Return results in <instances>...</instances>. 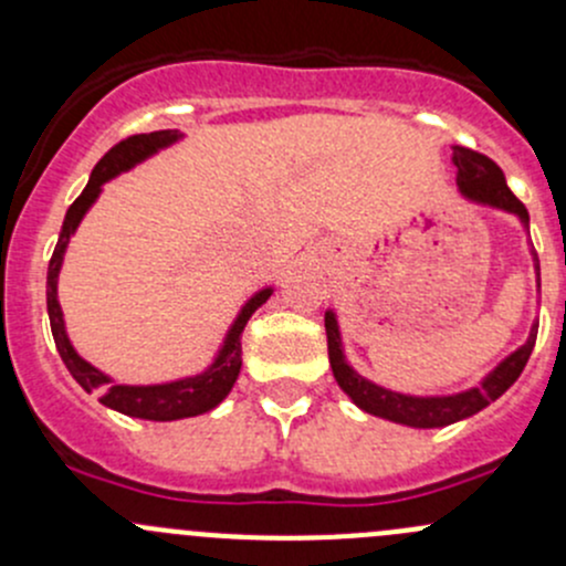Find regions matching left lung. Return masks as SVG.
<instances>
[{"mask_svg":"<svg viewBox=\"0 0 566 566\" xmlns=\"http://www.w3.org/2000/svg\"><path fill=\"white\" fill-rule=\"evenodd\" d=\"M452 161L454 167H458L460 191L465 193L468 199H476V202L510 210V213L521 216L523 224L528 227L526 205L510 191L506 177L493 158L482 156V153L476 150H468V147L454 145ZM534 271L536 282H539V256H536V251ZM325 336H328V361L331 369H334L336 384H339V389L345 391L358 408L367 410V413L373 416H380V419L397 421V424L421 427V430H427V427H447L460 419H468V416L488 408L490 402H495L501 394L510 389V386L521 378L523 367H526L531 358V350H534L536 325L531 328L526 345H523L521 350L512 353L506 361H501L499 367L482 380V386H473V389L462 394H452V397H408V394L380 389V386L369 384L367 378L353 373L350 364L345 361V353H342V339L339 328H336L334 312H325Z\"/></svg>","mask_w":566,"mask_h":566,"instance_id":"1","label":"left lung"}]
</instances>
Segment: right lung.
I'll list each match as a JSON object with an SVG mask.
<instances>
[{
	"mask_svg": "<svg viewBox=\"0 0 566 566\" xmlns=\"http://www.w3.org/2000/svg\"><path fill=\"white\" fill-rule=\"evenodd\" d=\"M177 130H153V134H136L128 139L117 142L112 150L95 164L93 175H90L87 188L76 197V202L67 208L65 221H62L60 241H56L54 254L49 262V276H45V306H49V319H51V334H54L56 350H60L62 361H65L67 373L76 378V384L84 391H98L101 402L106 408L119 410L125 416H134V419H150V421H175V419H188V416H199L213 410L221 399L230 394L235 386L238 373H241V334L247 328L249 317L271 298V290H262L254 298L249 301L241 310L235 323H232L230 334H227L224 347H221L219 358L210 364L208 373L197 375V378H182L175 384H161V386H119L112 378H106L104 373L93 367V364L84 361L76 350H73L71 339L65 334V319H62L60 301H56V276H60L62 254H65L67 241L76 232L78 221L84 219V213L90 210V205L98 199L101 186L106 180H112L114 175L125 172L134 164L145 161L147 156H153L161 147L172 145L177 139Z\"/></svg>",
	"mask_w": 566,
	"mask_h": 566,
	"instance_id": "add662e5",
	"label": "right lung"
}]
</instances>
